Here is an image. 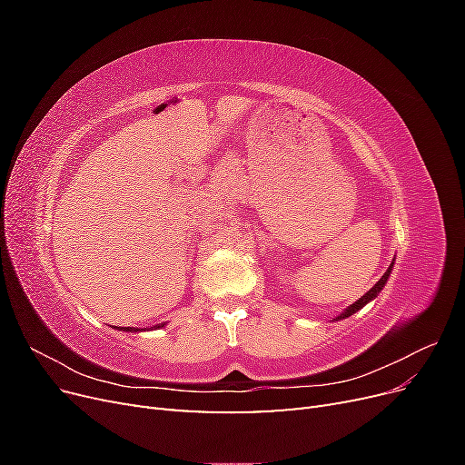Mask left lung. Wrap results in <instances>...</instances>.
<instances>
[{
  "instance_id": "1",
  "label": "left lung",
  "mask_w": 465,
  "mask_h": 465,
  "mask_svg": "<svg viewBox=\"0 0 465 465\" xmlns=\"http://www.w3.org/2000/svg\"><path fill=\"white\" fill-rule=\"evenodd\" d=\"M390 273H391V265L388 267V272L382 275V279H380L378 281V283L367 292V294H362V297L355 302V304H351V306H347L345 308V312H341L340 316H337V320H343V318H349L351 314H355V312H359L361 311V308L364 306V304H367V302H371L374 297H376V294L380 292V291H382V287L386 285V281H388V277H390Z\"/></svg>"
}]
</instances>
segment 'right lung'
I'll return each mask as SVG.
<instances>
[{"mask_svg":"<svg viewBox=\"0 0 465 465\" xmlns=\"http://www.w3.org/2000/svg\"><path fill=\"white\" fill-rule=\"evenodd\" d=\"M163 326H164V323H163ZM124 331H135V328L132 330V328H124Z\"/></svg>","mask_w":465,"mask_h":465,"instance_id":"right-lung-1","label":"right lung"}]
</instances>
